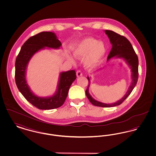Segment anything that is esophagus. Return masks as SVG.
Masks as SVG:
<instances>
[{"instance_id":"obj_1","label":"esophagus","mask_w":156,"mask_h":156,"mask_svg":"<svg viewBox=\"0 0 156 156\" xmlns=\"http://www.w3.org/2000/svg\"><path fill=\"white\" fill-rule=\"evenodd\" d=\"M76 75L77 77H80V76H81L82 75V73L80 71H78L76 73Z\"/></svg>"}]
</instances>
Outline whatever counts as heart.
Returning <instances> with one entry per match:
<instances>
[{
  "instance_id": "b5f03b06",
  "label": "heart",
  "mask_w": 156,
  "mask_h": 156,
  "mask_svg": "<svg viewBox=\"0 0 156 156\" xmlns=\"http://www.w3.org/2000/svg\"><path fill=\"white\" fill-rule=\"evenodd\" d=\"M106 47L103 41H97L92 37H87L75 45L73 54L76 58H82L85 57L83 64L88 69H92L99 66L102 62L106 54ZM67 58L74 64V58L68 55Z\"/></svg>"
}]
</instances>
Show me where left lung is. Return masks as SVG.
<instances>
[{
	"instance_id": "obj_1",
	"label": "left lung",
	"mask_w": 156,
	"mask_h": 156,
	"mask_svg": "<svg viewBox=\"0 0 156 156\" xmlns=\"http://www.w3.org/2000/svg\"><path fill=\"white\" fill-rule=\"evenodd\" d=\"M106 34L109 38L111 44H112V49L111 52L108 55L107 61L113 58H122L126 62L127 64L131 69V79L132 81L130 85L128 88L126 94L122 97L119 101L112 104H105L98 101L94 99L89 93V87L90 86V77L87 76L89 84L88 88L85 91L86 95L89 99L90 103L97 106L104 107V108H110L122 104L132 92L134 88L136 85L138 80V67H139V60L137 55L134 50L133 48L130 41L126 37L119 35V34L111 31V30H105Z\"/></svg>"
}]
</instances>
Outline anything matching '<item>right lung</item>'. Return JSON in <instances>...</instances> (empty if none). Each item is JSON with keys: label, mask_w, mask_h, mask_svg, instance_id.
Returning a JSON list of instances; mask_svg holds the SVG:
<instances>
[{"label": "right lung", "mask_w": 156, "mask_h": 156, "mask_svg": "<svg viewBox=\"0 0 156 156\" xmlns=\"http://www.w3.org/2000/svg\"><path fill=\"white\" fill-rule=\"evenodd\" d=\"M62 44L56 34L51 31H43L30 37L23 45L15 62L16 85L27 101L39 109L49 110L62 106L67 98L69 89L76 79L74 70L61 72L57 90L50 97H38L30 89L26 80V71L31 58L36 52L47 48L59 49Z\"/></svg>", "instance_id": "1"}]
</instances>
